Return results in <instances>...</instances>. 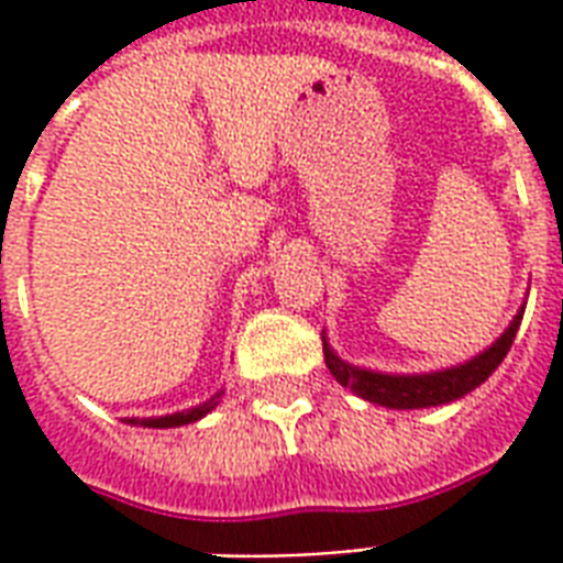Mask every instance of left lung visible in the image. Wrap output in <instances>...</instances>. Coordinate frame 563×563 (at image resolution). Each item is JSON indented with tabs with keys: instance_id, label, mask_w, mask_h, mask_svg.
Listing matches in <instances>:
<instances>
[{
	"instance_id": "1",
	"label": "left lung",
	"mask_w": 563,
	"mask_h": 563,
	"mask_svg": "<svg viewBox=\"0 0 563 563\" xmlns=\"http://www.w3.org/2000/svg\"><path fill=\"white\" fill-rule=\"evenodd\" d=\"M520 321L522 310L520 316H514L510 328L484 354H478L470 363H463V366L445 368V372H431V375H380V372L349 366L345 360H339L330 351L328 339L321 336V342H324V363H328L330 375L336 377L339 384L349 386L351 393H357L360 398H366L372 405L393 407V410L449 405L454 398L472 393L475 386H482L499 368V363L508 357L510 345H514Z\"/></svg>"
}]
</instances>
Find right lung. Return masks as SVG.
<instances>
[{"instance_id":"right-lung-1","label":"right lung","mask_w":563,"mask_h":563,"mask_svg":"<svg viewBox=\"0 0 563 563\" xmlns=\"http://www.w3.org/2000/svg\"><path fill=\"white\" fill-rule=\"evenodd\" d=\"M221 396L224 393H214L209 401H203L200 407H191V410H183V413H174V416H158V419H141V422H135V419H129L132 424H144V428H179V424H188V422H197V419H203L209 410H214L218 407V401H221Z\"/></svg>"}]
</instances>
